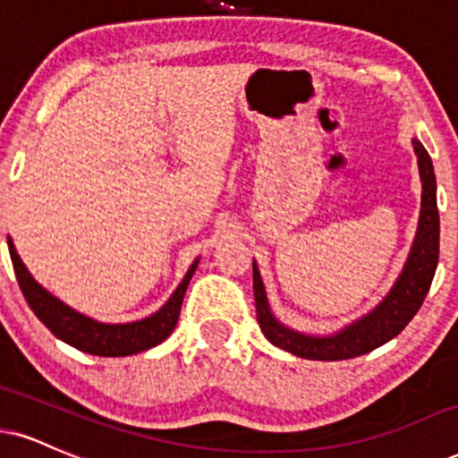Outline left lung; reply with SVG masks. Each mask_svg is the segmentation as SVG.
<instances>
[{
  "mask_svg": "<svg viewBox=\"0 0 458 458\" xmlns=\"http://www.w3.org/2000/svg\"><path fill=\"white\" fill-rule=\"evenodd\" d=\"M418 156V170L422 181L420 219H418L416 239L410 256L393 288L373 311L362 316L350 327L328 337H316L299 330H292L273 316L268 307L260 271L253 260V296H256V316L264 337L273 345L299 358L310 360H348L388 344L403 330L410 319L420 310L424 296L431 288L435 268L439 258V211H437V183H435L433 162L422 142L411 140Z\"/></svg>",
  "mask_w": 458,
  "mask_h": 458,
  "instance_id": "left-lung-1",
  "label": "left lung"
}]
</instances>
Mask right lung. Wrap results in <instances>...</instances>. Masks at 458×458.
<instances>
[{
  "instance_id": "obj_1",
  "label": "right lung",
  "mask_w": 458,
  "mask_h": 458,
  "mask_svg": "<svg viewBox=\"0 0 458 458\" xmlns=\"http://www.w3.org/2000/svg\"><path fill=\"white\" fill-rule=\"evenodd\" d=\"M8 250L10 258H13L16 282H19L27 305L31 307V311L36 313L38 319L57 339L65 341L72 348L87 352V354L93 356H130L162 344L173 333L176 322H179L185 290L198 267V260H194L190 271L185 273L183 282L179 284V288L166 301V305L153 313V316L130 324H102L98 319H91L79 311H74L65 302L59 301L57 296H53L51 292L44 290L31 277V273L27 271V267L19 258V253H16L10 239Z\"/></svg>"
}]
</instances>
